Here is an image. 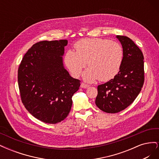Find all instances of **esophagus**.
Here are the masks:
<instances>
[{"mask_svg":"<svg viewBox=\"0 0 159 159\" xmlns=\"http://www.w3.org/2000/svg\"><path fill=\"white\" fill-rule=\"evenodd\" d=\"M81 88H89V85L85 84L84 83H81Z\"/></svg>","mask_w":159,"mask_h":159,"instance_id":"obj_1","label":"esophagus"}]
</instances>
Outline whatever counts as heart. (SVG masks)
<instances>
[{
  "instance_id": "heart-1",
  "label": "heart",
  "mask_w": 159,
  "mask_h": 159,
  "mask_svg": "<svg viewBox=\"0 0 159 159\" xmlns=\"http://www.w3.org/2000/svg\"><path fill=\"white\" fill-rule=\"evenodd\" d=\"M75 52H66L64 61L74 77H79L88 62L89 67L84 74L86 81L99 79L106 81L117 74L123 59L122 46L118 42L102 38H85L76 42Z\"/></svg>"
}]
</instances>
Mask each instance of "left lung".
I'll return each instance as SVG.
<instances>
[{
    "mask_svg": "<svg viewBox=\"0 0 159 159\" xmlns=\"http://www.w3.org/2000/svg\"><path fill=\"white\" fill-rule=\"evenodd\" d=\"M123 50V59L113 79L98 87L95 104L104 112L116 113L129 106L141 91L144 84L143 52L129 38L117 36Z\"/></svg>",
    "mask_w": 159,
    "mask_h": 159,
    "instance_id": "8db88e82",
    "label": "left lung"
}]
</instances>
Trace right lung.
Instances as JSON below:
<instances>
[{
  "label": "right lung",
  "mask_w": 159,
  "mask_h": 159,
  "mask_svg": "<svg viewBox=\"0 0 159 159\" xmlns=\"http://www.w3.org/2000/svg\"><path fill=\"white\" fill-rule=\"evenodd\" d=\"M67 40L40 41L24 56L18 70V83L25 108L40 121L56 124L66 118L72 96L80 80L73 78L63 64Z\"/></svg>",
  "instance_id": "add662e5"
}]
</instances>
